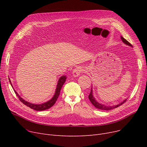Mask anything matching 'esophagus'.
I'll use <instances>...</instances> for the list:
<instances>
[{
	"label": "esophagus",
	"instance_id": "esophagus-1",
	"mask_svg": "<svg viewBox=\"0 0 147 147\" xmlns=\"http://www.w3.org/2000/svg\"><path fill=\"white\" fill-rule=\"evenodd\" d=\"M84 68L83 66H78L76 67L74 69H73V75L74 77H78L80 75V74L84 71Z\"/></svg>",
	"mask_w": 147,
	"mask_h": 147
}]
</instances>
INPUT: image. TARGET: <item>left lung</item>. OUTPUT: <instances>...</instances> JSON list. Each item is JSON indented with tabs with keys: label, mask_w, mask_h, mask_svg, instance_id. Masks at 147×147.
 <instances>
[{
	"label": "left lung",
	"mask_w": 147,
	"mask_h": 147,
	"mask_svg": "<svg viewBox=\"0 0 147 147\" xmlns=\"http://www.w3.org/2000/svg\"><path fill=\"white\" fill-rule=\"evenodd\" d=\"M121 40L123 41V43H125V44H126L129 46H132V45H131L127 40H126L125 38H123L122 36H121ZM89 99L90 100V101L91 102V103L93 104L96 108H97V109H100V110H112L113 109H115V108H117L119 106H120L121 105H122L123 104H124L125 102H126V101H127V99H125L124 101L121 102V103H120L118 105H114V106H106V105L101 104H99V102H98L95 99V98H94L93 95H92V89H91L90 94L89 95Z\"/></svg>",
	"instance_id": "left-lung-1"
}]
</instances>
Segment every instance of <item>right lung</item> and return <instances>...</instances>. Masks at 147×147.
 <instances>
[{
	"instance_id": "add662e5",
	"label": "right lung",
	"mask_w": 147,
	"mask_h": 147,
	"mask_svg": "<svg viewBox=\"0 0 147 147\" xmlns=\"http://www.w3.org/2000/svg\"><path fill=\"white\" fill-rule=\"evenodd\" d=\"M66 76H61V78H59V81L58 82V84H57V89H56V90H55V95H54V96H53V98L50 100V101L46 102L45 103H43V104H32V103H30L26 101H25L24 99H23L21 97H20V96L18 94L17 92L15 91L14 89V92L15 94H16V95L18 97L20 101L24 104V105H27V107H30V109H33L34 110H36V111H43V110H47V109H49V108L52 107L54 104H55V103L56 102L60 94V91H61V89L62 88V87H63L64 83H65V80H66ZM9 80V82H10V83L11 84L12 86V84H11V82Z\"/></svg>"
}]
</instances>
